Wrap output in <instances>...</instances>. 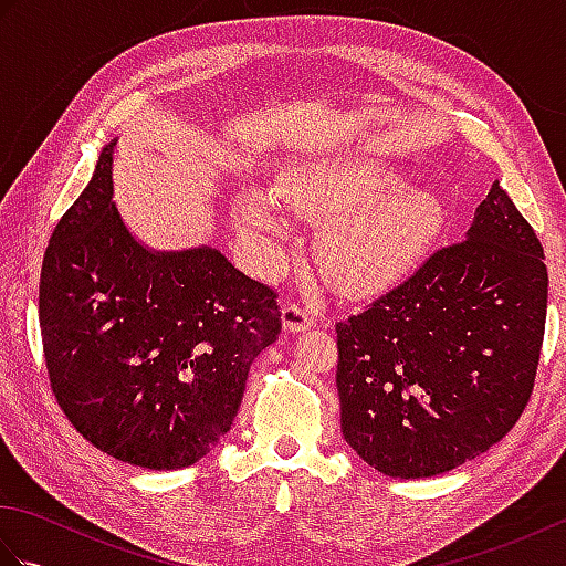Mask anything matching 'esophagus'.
Returning <instances> with one entry per match:
<instances>
[{"label":"esophagus","mask_w":566,"mask_h":566,"mask_svg":"<svg viewBox=\"0 0 566 566\" xmlns=\"http://www.w3.org/2000/svg\"><path fill=\"white\" fill-rule=\"evenodd\" d=\"M282 326L286 333H302L314 326V318L306 308H302L298 304H284L282 308Z\"/></svg>","instance_id":"obj_1"}]
</instances>
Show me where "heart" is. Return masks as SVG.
Here are the masks:
<instances>
[{"mask_svg": "<svg viewBox=\"0 0 566 566\" xmlns=\"http://www.w3.org/2000/svg\"><path fill=\"white\" fill-rule=\"evenodd\" d=\"M401 185L403 175L379 158L333 155L286 172L280 197L306 216L331 219L318 240L328 280L345 292H371L411 270L444 219L436 195L396 192ZM235 221L255 235L286 231L280 201L258 185L238 191Z\"/></svg>", "mask_w": 566, "mask_h": 566, "instance_id": "1", "label": "heart"}]
</instances>
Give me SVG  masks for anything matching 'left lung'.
<instances>
[{"instance_id": "left-lung-1", "label": "left lung", "mask_w": 566, "mask_h": 566, "mask_svg": "<svg viewBox=\"0 0 566 566\" xmlns=\"http://www.w3.org/2000/svg\"><path fill=\"white\" fill-rule=\"evenodd\" d=\"M545 316L543 245L496 179L462 243L335 323L347 444L399 479L486 452L531 401Z\"/></svg>"}]
</instances>
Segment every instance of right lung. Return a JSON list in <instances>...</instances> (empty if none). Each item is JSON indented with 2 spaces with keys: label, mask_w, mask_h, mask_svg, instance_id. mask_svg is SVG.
Listing matches in <instances>:
<instances>
[{
  "label": "right lung",
  "mask_w": 566,
  "mask_h": 566,
  "mask_svg": "<svg viewBox=\"0 0 566 566\" xmlns=\"http://www.w3.org/2000/svg\"><path fill=\"white\" fill-rule=\"evenodd\" d=\"M116 140L48 243L39 321L51 389L94 448L182 469L233 426L252 359L280 338L270 286L221 250H150L114 203Z\"/></svg>",
  "instance_id": "right-lung-1"
}]
</instances>
